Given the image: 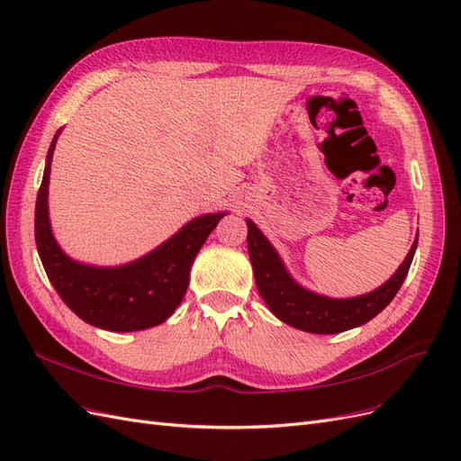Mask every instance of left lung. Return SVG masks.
Returning <instances> with one entry per match:
<instances>
[{"label":"left lung","instance_id":"obj_1","mask_svg":"<svg viewBox=\"0 0 461 461\" xmlns=\"http://www.w3.org/2000/svg\"><path fill=\"white\" fill-rule=\"evenodd\" d=\"M247 228V247L254 279L269 312L286 325L312 334H338L361 327L385 310V305L395 298L404 283L418 247L416 233V240L399 269L372 293L353 298H330L317 294L294 281L276 247L249 218Z\"/></svg>","mask_w":461,"mask_h":461}]
</instances>
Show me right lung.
<instances>
[{
    "label": "right lung",
    "instance_id": "right-lung-1",
    "mask_svg": "<svg viewBox=\"0 0 461 461\" xmlns=\"http://www.w3.org/2000/svg\"><path fill=\"white\" fill-rule=\"evenodd\" d=\"M57 131L49 146L36 201V245L45 274L62 302L96 329L134 332L161 325L182 302L199 249L228 212L201 214L158 249L129 264L102 267L83 264L60 249L49 220V176Z\"/></svg>",
    "mask_w": 461,
    "mask_h": 461
}]
</instances>
